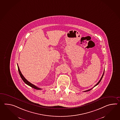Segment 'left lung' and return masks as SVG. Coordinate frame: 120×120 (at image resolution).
<instances>
[{"instance_id":"obj_1","label":"left lung","mask_w":120,"mask_h":120,"mask_svg":"<svg viewBox=\"0 0 120 120\" xmlns=\"http://www.w3.org/2000/svg\"><path fill=\"white\" fill-rule=\"evenodd\" d=\"M104 72H103V75H102V76H101V79H100V80H99V82H98V83H96V85L94 86V87H95V86H96L98 85V84H99V83H100V81H101V79H102V77H103V75H104ZM93 88H92V89H90V90H87L84 91V92H87V91H90V90H92V89H93Z\"/></svg>"}]
</instances>
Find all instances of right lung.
I'll list each match as a JSON object with an SVG mask.
<instances>
[{"instance_id":"1","label":"right lung","mask_w":120,"mask_h":120,"mask_svg":"<svg viewBox=\"0 0 120 120\" xmlns=\"http://www.w3.org/2000/svg\"><path fill=\"white\" fill-rule=\"evenodd\" d=\"M17 65H18V71H19V75H20V77H21V79L23 80V81L24 82V83H25L27 85L29 86L30 87H31L32 88H34V89H36V90H41V88L37 87V86H35L33 84L31 83H30L28 80H27L25 79V78L24 77V76L21 74V71H20V69H19V66H18V64H17Z\"/></svg>"}]
</instances>
